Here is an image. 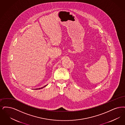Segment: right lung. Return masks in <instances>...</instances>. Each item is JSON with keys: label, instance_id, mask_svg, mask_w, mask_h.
I'll list each match as a JSON object with an SVG mask.
<instances>
[{"label": "right lung", "instance_id": "right-lung-1", "mask_svg": "<svg viewBox=\"0 0 125 125\" xmlns=\"http://www.w3.org/2000/svg\"><path fill=\"white\" fill-rule=\"evenodd\" d=\"M47 86V85H45V86H44V87H42V88H39V89H35V90H38V89H42L43 88L45 87V86Z\"/></svg>", "mask_w": 125, "mask_h": 125}]
</instances>
